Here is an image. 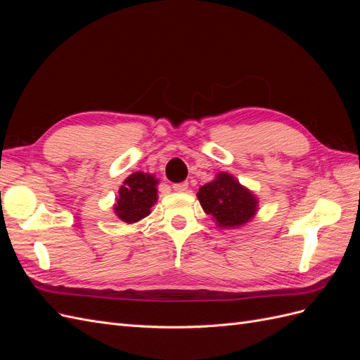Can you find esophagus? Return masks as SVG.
Listing matches in <instances>:
<instances>
[{
	"label": "esophagus",
	"mask_w": 360,
	"mask_h": 360,
	"mask_svg": "<svg viewBox=\"0 0 360 360\" xmlns=\"http://www.w3.org/2000/svg\"><path fill=\"white\" fill-rule=\"evenodd\" d=\"M188 186H189V184H188L186 181H183V183H174V184H172V189L176 191V192H184V191L188 189Z\"/></svg>",
	"instance_id": "obj_1"
}]
</instances>
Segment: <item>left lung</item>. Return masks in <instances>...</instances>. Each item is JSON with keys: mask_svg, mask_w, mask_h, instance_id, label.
Returning a JSON list of instances; mask_svg holds the SVG:
<instances>
[{"mask_svg": "<svg viewBox=\"0 0 360 360\" xmlns=\"http://www.w3.org/2000/svg\"><path fill=\"white\" fill-rule=\"evenodd\" d=\"M198 200L207 214L219 226H240L257 212V198L230 174H217L198 191Z\"/></svg>", "mask_w": 360, "mask_h": 360, "instance_id": "obj_1", "label": "left lung"}]
</instances>
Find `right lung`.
Instances as JSON below:
<instances>
[{
  "label": "right lung",
  "mask_w": 360,
  "mask_h": 360,
  "mask_svg": "<svg viewBox=\"0 0 360 360\" xmlns=\"http://www.w3.org/2000/svg\"><path fill=\"white\" fill-rule=\"evenodd\" d=\"M158 180L144 172L129 176L118 191V200L114 210L120 219L134 224L150 214V209L158 200Z\"/></svg>",
  "instance_id": "obj_1"
}]
</instances>
